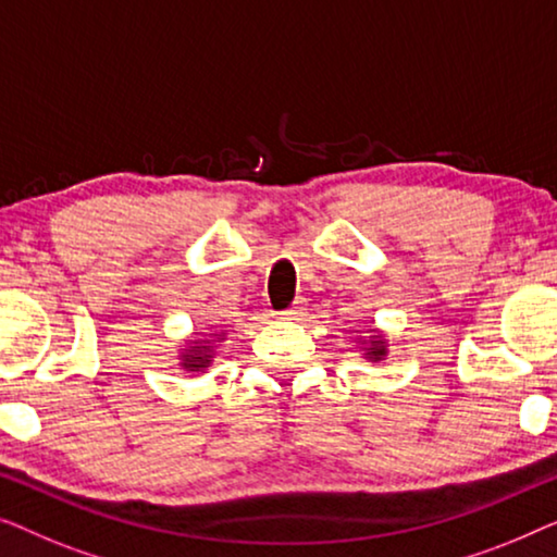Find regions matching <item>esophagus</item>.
<instances>
[{
    "label": "esophagus",
    "instance_id": "esophagus-1",
    "mask_svg": "<svg viewBox=\"0 0 557 557\" xmlns=\"http://www.w3.org/2000/svg\"><path fill=\"white\" fill-rule=\"evenodd\" d=\"M305 315V300H297L293 308H287L285 312H282V318L285 320H300Z\"/></svg>",
    "mask_w": 557,
    "mask_h": 557
}]
</instances>
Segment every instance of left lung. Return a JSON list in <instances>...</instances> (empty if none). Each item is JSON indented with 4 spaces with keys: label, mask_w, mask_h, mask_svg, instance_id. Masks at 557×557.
<instances>
[{
    "label": "left lung",
    "mask_w": 557,
    "mask_h": 557,
    "mask_svg": "<svg viewBox=\"0 0 557 557\" xmlns=\"http://www.w3.org/2000/svg\"><path fill=\"white\" fill-rule=\"evenodd\" d=\"M358 348L363 350V358L371 360V363H379V360H386L388 356V341L379 327H371L366 331V338H356Z\"/></svg>",
    "instance_id": "left-lung-1"
}]
</instances>
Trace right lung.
<instances>
[{
  "label": "right lung",
  "instance_id": "right-lung-1",
  "mask_svg": "<svg viewBox=\"0 0 557 557\" xmlns=\"http://www.w3.org/2000/svg\"><path fill=\"white\" fill-rule=\"evenodd\" d=\"M226 333H207V335H194L191 341H186L178 354V366L186 373H207V368L214 360V350L219 343L224 341Z\"/></svg>",
  "mask_w": 557,
  "mask_h": 557
}]
</instances>
